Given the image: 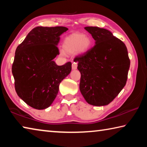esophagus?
Instances as JSON below:
<instances>
[{
	"label": "esophagus",
	"mask_w": 147,
	"mask_h": 147,
	"mask_svg": "<svg viewBox=\"0 0 147 147\" xmlns=\"http://www.w3.org/2000/svg\"><path fill=\"white\" fill-rule=\"evenodd\" d=\"M77 63L76 62H73V64H72V69H73V70H75V69H77Z\"/></svg>",
	"instance_id": "obj_1"
}]
</instances>
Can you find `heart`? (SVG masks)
Returning <instances> with one entry per match:
<instances>
[{"label": "heart", "mask_w": 147, "mask_h": 147, "mask_svg": "<svg viewBox=\"0 0 147 147\" xmlns=\"http://www.w3.org/2000/svg\"><path fill=\"white\" fill-rule=\"evenodd\" d=\"M91 47V39L82 34L70 35L64 39L63 43V51L68 54H73L76 52L80 54L85 53L90 49ZM61 53L63 54V52Z\"/></svg>", "instance_id": "heart-1"}]
</instances>
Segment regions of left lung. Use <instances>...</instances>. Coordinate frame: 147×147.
Masks as SVG:
<instances>
[{
    "instance_id": "1",
    "label": "left lung",
    "mask_w": 147,
    "mask_h": 147,
    "mask_svg": "<svg viewBox=\"0 0 147 147\" xmlns=\"http://www.w3.org/2000/svg\"><path fill=\"white\" fill-rule=\"evenodd\" d=\"M95 45L77 56L81 78L80 90L87 102L93 106L108 105L126 85L130 61L127 48L110 31L86 26Z\"/></svg>"
}]
</instances>
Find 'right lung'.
<instances>
[{"instance_id":"1","label":"right lung","mask_w":147,"mask_h":147,"mask_svg":"<svg viewBox=\"0 0 147 147\" xmlns=\"http://www.w3.org/2000/svg\"><path fill=\"white\" fill-rule=\"evenodd\" d=\"M64 26H37L17 47L12 74L16 93L24 102L37 109L51 105L58 93L61 82L71 71V62L56 65L57 47Z\"/></svg>"}]
</instances>
